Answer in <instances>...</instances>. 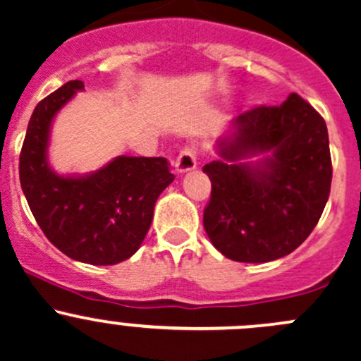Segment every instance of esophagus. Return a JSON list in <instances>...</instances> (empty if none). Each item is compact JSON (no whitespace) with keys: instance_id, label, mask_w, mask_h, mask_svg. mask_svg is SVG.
<instances>
[{"instance_id":"1","label":"esophagus","mask_w":361,"mask_h":361,"mask_svg":"<svg viewBox=\"0 0 361 361\" xmlns=\"http://www.w3.org/2000/svg\"><path fill=\"white\" fill-rule=\"evenodd\" d=\"M195 167H197V154H195V150L190 147L183 148L176 160H174V171H176V174L190 173Z\"/></svg>"}]
</instances>
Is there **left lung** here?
<instances>
[{
  "label": "left lung",
  "instance_id": "1",
  "mask_svg": "<svg viewBox=\"0 0 361 361\" xmlns=\"http://www.w3.org/2000/svg\"><path fill=\"white\" fill-rule=\"evenodd\" d=\"M231 126L216 141L218 159L202 167L211 180L204 228L231 260H278L307 239L329 201L326 123L290 94L281 106L253 108Z\"/></svg>",
  "mask_w": 361,
  "mask_h": 361
}]
</instances>
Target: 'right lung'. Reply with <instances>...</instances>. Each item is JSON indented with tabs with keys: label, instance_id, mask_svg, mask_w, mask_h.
Masks as SVG:
<instances>
[{
	"label": "right lung",
	"instance_id": "obj_1",
	"mask_svg": "<svg viewBox=\"0 0 361 361\" xmlns=\"http://www.w3.org/2000/svg\"><path fill=\"white\" fill-rule=\"evenodd\" d=\"M83 82L39 101L20 152V187L39 228L57 250L90 265H115L140 250L154 207L174 176L164 157L120 155L87 174H59L49 162L52 123Z\"/></svg>",
	"mask_w": 361,
	"mask_h": 361
}]
</instances>
